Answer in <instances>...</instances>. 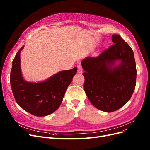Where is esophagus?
I'll return each mask as SVG.
<instances>
[{
    "mask_svg": "<svg viewBox=\"0 0 150 150\" xmlns=\"http://www.w3.org/2000/svg\"><path fill=\"white\" fill-rule=\"evenodd\" d=\"M78 73H82L83 72V68L81 64H78Z\"/></svg>",
    "mask_w": 150,
    "mask_h": 150,
    "instance_id": "34e87169",
    "label": "esophagus"
}]
</instances>
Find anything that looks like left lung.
Listing matches in <instances>:
<instances>
[{
	"label": "left lung",
	"instance_id": "obj_1",
	"mask_svg": "<svg viewBox=\"0 0 150 150\" xmlns=\"http://www.w3.org/2000/svg\"><path fill=\"white\" fill-rule=\"evenodd\" d=\"M112 40L114 44L98 57H88L81 61L86 95L94 106L106 112L117 111L127 103L136 84L132 49L119 35H113Z\"/></svg>",
	"mask_w": 150,
	"mask_h": 150
}]
</instances>
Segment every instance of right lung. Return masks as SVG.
I'll return each mask as SVG.
<instances>
[{
    "mask_svg": "<svg viewBox=\"0 0 150 150\" xmlns=\"http://www.w3.org/2000/svg\"><path fill=\"white\" fill-rule=\"evenodd\" d=\"M22 46L12 62L10 84L17 103L25 111L38 117L50 115L58 109L69 85L77 72V67L62 70L41 82H28L21 69L20 53Z\"/></svg>",
    "mask_w": 150,
    "mask_h": 150,
    "instance_id": "obj_1",
    "label": "right lung"
}]
</instances>
